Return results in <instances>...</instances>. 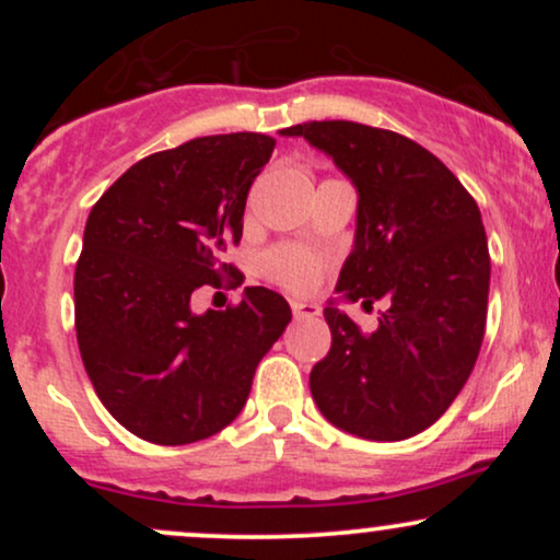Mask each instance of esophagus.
I'll return each instance as SVG.
<instances>
[{
    "label": "esophagus",
    "instance_id": "34e87169",
    "mask_svg": "<svg viewBox=\"0 0 560 560\" xmlns=\"http://www.w3.org/2000/svg\"><path fill=\"white\" fill-rule=\"evenodd\" d=\"M292 316L294 318H318L320 316V307L313 305V302H292Z\"/></svg>",
    "mask_w": 560,
    "mask_h": 560
}]
</instances>
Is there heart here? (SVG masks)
<instances>
[{
    "label": "heart",
    "instance_id": "1",
    "mask_svg": "<svg viewBox=\"0 0 560 560\" xmlns=\"http://www.w3.org/2000/svg\"><path fill=\"white\" fill-rule=\"evenodd\" d=\"M260 268L273 284L289 289V292L307 294L320 284L324 276V260L307 249L294 247V244H281V247L268 249L260 258Z\"/></svg>",
    "mask_w": 560,
    "mask_h": 560
}]
</instances>
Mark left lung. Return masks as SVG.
<instances>
[{
  "instance_id": "1",
  "label": "left lung",
  "mask_w": 560,
  "mask_h": 560,
  "mask_svg": "<svg viewBox=\"0 0 560 560\" xmlns=\"http://www.w3.org/2000/svg\"><path fill=\"white\" fill-rule=\"evenodd\" d=\"M279 133L324 150L358 189L337 292L389 302L371 334L326 307L331 350L311 371L313 400L342 432L408 440L458 397L485 337L490 249L477 202L440 158L387 128L311 120Z\"/></svg>"
}]
</instances>
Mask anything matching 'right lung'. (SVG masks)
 <instances>
[{"label":"right lung","mask_w":560,"mask_h":560,"mask_svg":"<svg viewBox=\"0 0 560 560\" xmlns=\"http://www.w3.org/2000/svg\"><path fill=\"white\" fill-rule=\"evenodd\" d=\"M273 137H199L139 160L89 213L75 262V337L96 397L155 445L208 440L240 416L260 358L292 320L289 302L247 287L240 305L191 313L199 287L240 268L249 186Z\"/></svg>","instance_id":"obj_1"}]
</instances>
